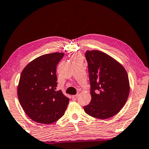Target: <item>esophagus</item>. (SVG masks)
Returning <instances> with one entry per match:
<instances>
[{
    "mask_svg": "<svg viewBox=\"0 0 149 149\" xmlns=\"http://www.w3.org/2000/svg\"><path fill=\"white\" fill-rule=\"evenodd\" d=\"M78 98V95H74L72 96V100L73 101H76Z\"/></svg>",
    "mask_w": 149,
    "mask_h": 149,
    "instance_id": "34e87169",
    "label": "esophagus"
}]
</instances>
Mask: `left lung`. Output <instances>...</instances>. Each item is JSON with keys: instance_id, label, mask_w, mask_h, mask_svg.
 <instances>
[{"instance_id": "8db88e82", "label": "left lung", "mask_w": 149, "mask_h": 149, "mask_svg": "<svg viewBox=\"0 0 149 149\" xmlns=\"http://www.w3.org/2000/svg\"><path fill=\"white\" fill-rule=\"evenodd\" d=\"M92 100L84 107V111L92 117L107 119L119 113L124 106L130 93L127 72L121 64L98 50H87Z\"/></svg>"}]
</instances>
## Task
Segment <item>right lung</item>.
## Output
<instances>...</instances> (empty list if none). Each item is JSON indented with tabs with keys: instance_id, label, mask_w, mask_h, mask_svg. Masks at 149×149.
Listing matches in <instances>:
<instances>
[{
	"instance_id": "add662e5",
	"label": "right lung",
	"mask_w": 149,
	"mask_h": 149,
	"mask_svg": "<svg viewBox=\"0 0 149 149\" xmlns=\"http://www.w3.org/2000/svg\"><path fill=\"white\" fill-rule=\"evenodd\" d=\"M63 53L42 55L30 62L21 74L18 100L27 115L35 122L51 124L63 116L69 99L56 91L57 65Z\"/></svg>"
}]
</instances>
